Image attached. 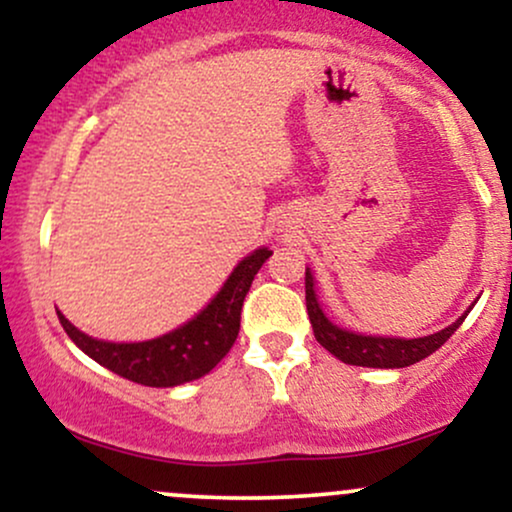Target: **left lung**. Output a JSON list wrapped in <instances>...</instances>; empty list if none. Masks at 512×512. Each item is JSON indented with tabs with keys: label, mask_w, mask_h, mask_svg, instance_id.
I'll return each instance as SVG.
<instances>
[{
	"label": "left lung",
	"mask_w": 512,
	"mask_h": 512,
	"mask_svg": "<svg viewBox=\"0 0 512 512\" xmlns=\"http://www.w3.org/2000/svg\"><path fill=\"white\" fill-rule=\"evenodd\" d=\"M313 274L305 269V305H308V317L310 325H313L315 339L330 351L332 356H337L339 361L349 363V366H366V368H407L411 363L421 361V358L431 356L433 351H438L452 334L457 332V327L462 325L464 313L460 320L452 322L450 327L440 330L436 334H428L421 339H392V337H366V334H354L346 332L342 327L332 325L322 313L320 303L315 298L313 289Z\"/></svg>",
	"instance_id": "1"
}]
</instances>
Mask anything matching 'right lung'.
<instances>
[{"instance_id":"add662e5","label":"right lung","mask_w":512,"mask_h":512,"mask_svg":"<svg viewBox=\"0 0 512 512\" xmlns=\"http://www.w3.org/2000/svg\"><path fill=\"white\" fill-rule=\"evenodd\" d=\"M272 250L260 248L233 269L223 289L195 320L178 327L175 332L137 344L101 342L79 332L62 313L64 332L69 339L88 354L122 378L146 387H175L207 375L223 356L231 351L240 330V310L248 296L252 279L269 260Z\"/></svg>"}]
</instances>
